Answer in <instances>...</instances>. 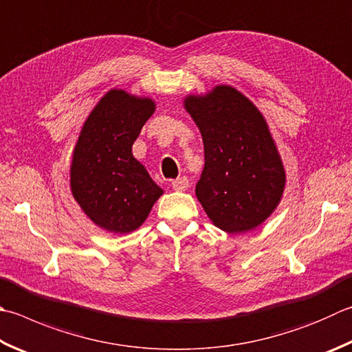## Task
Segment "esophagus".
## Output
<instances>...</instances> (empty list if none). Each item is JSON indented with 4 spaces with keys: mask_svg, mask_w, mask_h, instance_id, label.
Here are the masks:
<instances>
[{
    "mask_svg": "<svg viewBox=\"0 0 352 352\" xmlns=\"http://www.w3.org/2000/svg\"><path fill=\"white\" fill-rule=\"evenodd\" d=\"M171 187H173V190H176V191H185L190 187V182L187 177L182 176V177L175 179V181L171 182Z\"/></svg>",
    "mask_w": 352,
    "mask_h": 352,
    "instance_id": "34e87169",
    "label": "esophagus"
}]
</instances>
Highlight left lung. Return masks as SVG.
Segmentation results:
<instances>
[{
  "mask_svg": "<svg viewBox=\"0 0 352 352\" xmlns=\"http://www.w3.org/2000/svg\"><path fill=\"white\" fill-rule=\"evenodd\" d=\"M184 107L204 139L197 201L225 233L257 228L279 205L287 175L263 115L231 85L188 95Z\"/></svg>",
  "mask_w": 352,
  "mask_h": 352,
  "instance_id": "left-lung-1",
  "label": "left lung"
}]
</instances>
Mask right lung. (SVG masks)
<instances>
[{
  "instance_id": "add662e5",
  "label": "right lung",
  "mask_w": 352,
  "mask_h": 352,
  "mask_svg": "<svg viewBox=\"0 0 352 352\" xmlns=\"http://www.w3.org/2000/svg\"><path fill=\"white\" fill-rule=\"evenodd\" d=\"M155 110L151 98L111 89L79 131L70 164L72 195L90 221L109 233L138 230L164 195L131 153Z\"/></svg>"
}]
</instances>
